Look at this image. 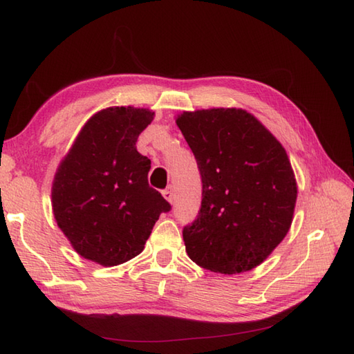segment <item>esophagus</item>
Returning a JSON list of instances; mask_svg holds the SVG:
<instances>
[{
    "label": "esophagus",
    "instance_id": "obj_1",
    "mask_svg": "<svg viewBox=\"0 0 354 354\" xmlns=\"http://www.w3.org/2000/svg\"><path fill=\"white\" fill-rule=\"evenodd\" d=\"M162 196H164L165 201L170 202V204H173V190H171V187H169V189L162 190Z\"/></svg>",
    "mask_w": 354,
    "mask_h": 354
}]
</instances>
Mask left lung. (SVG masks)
<instances>
[{
    "label": "left lung",
    "instance_id": "left-lung-1",
    "mask_svg": "<svg viewBox=\"0 0 354 354\" xmlns=\"http://www.w3.org/2000/svg\"><path fill=\"white\" fill-rule=\"evenodd\" d=\"M202 178L198 219L183 231L198 266L232 275L265 261L292 225L297 181L281 142L245 109L176 117Z\"/></svg>",
    "mask_w": 354,
    "mask_h": 354
}]
</instances>
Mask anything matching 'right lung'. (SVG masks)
Instances as JSON below:
<instances>
[{
	"label": "right lung",
	"mask_w": 354,
	"mask_h": 354,
	"mask_svg": "<svg viewBox=\"0 0 354 354\" xmlns=\"http://www.w3.org/2000/svg\"><path fill=\"white\" fill-rule=\"evenodd\" d=\"M146 108L111 106L88 120L51 187L57 227L82 257L117 266L145 250L170 204L149 187L150 160L135 142L152 123Z\"/></svg>",
	"instance_id": "right-lung-1"
}]
</instances>
